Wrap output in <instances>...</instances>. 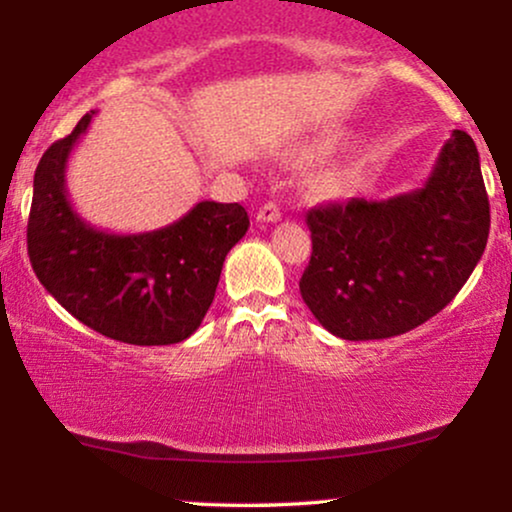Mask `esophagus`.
Instances as JSON below:
<instances>
[{"mask_svg": "<svg viewBox=\"0 0 512 512\" xmlns=\"http://www.w3.org/2000/svg\"><path fill=\"white\" fill-rule=\"evenodd\" d=\"M279 219H281V211L272 202L264 204V207H260V211H257V221H260V223H274Z\"/></svg>", "mask_w": 512, "mask_h": 512, "instance_id": "esophagus-1", "label": "esophagus"}]
</instances>
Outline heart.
Masks as SVG:
<instances>
[{
  "mask_svg": "<svg viewBox=\"0 0 512 512\" xmlns=\"http://www.w3.org/2000/svg\"><path fill=\"white\" fill-rule=\"evenodd\" d=\"M317 154H320V149H305L303 158H315ZM313 190L315 192H327V190H330V182H327L325 178H317V180H313Z\"/></svg>",
  "mask_w": 512,
  "mask_h": 512,
  "instance_id": "obj_1",
  "label": "heart"
}]
</instances>
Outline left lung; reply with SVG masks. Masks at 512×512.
Masks as SVG:
<instances>
[{"label": "left lung", "instance_id": "1", "mask_svg": "<svg viewBox=\"0 0 512 512\" xmlns=\"http://www.w3.org/2000/svg\"><path fill=\"white\" fill-rule=\"evenodd\" d=\"M305 223L313 255L301 296L327 332L366 342L414 330L484 255L491 214L477 146L455 129L421 187L310 209Z\"/></svg>", "mask_w": 512, "mask_h": 512}]
</instances>
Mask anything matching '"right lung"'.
Instances as JSON below:
<instances>
[{
    "instance_id": "right-lung-1",
    "label": "right lung",
    "mask_w": 512,
    "mask_h": 512,
    "mask_svg": "<svg viewBox=\"0 0 512 512\" xmlns=\"http://www.w3.org/2000/svg\"><path fill=\"white\" fill-rule=\"evenodd\" d=\"M96 110L35 168L28 257L40 284L76 320L137 346L178 344L202 325L221 267L248 233L240 204L199 202L146 233H110L81 219L67 192V163Z\"/></svg>"
}]
</instances>
